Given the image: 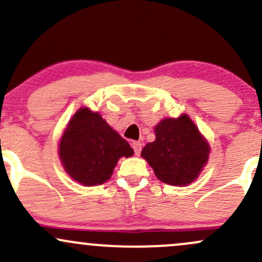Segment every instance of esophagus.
Listing matches in <instances>:
<instances>
[{"instance_id":"esophagus-1","label":"esophagus","mask_w":262,"mask_h":262,"mask_svg":"<svg viewBox=\"0 0 262 262\" xmlns=\"http://www.w3.org/2000/svg\"><path fill=\"white\" fill-rule=\"evenodd\" d=\"M132 148L134 149V154L139 155L142 151V143L140 142H132Z\"/></svg>"}]
</instances>
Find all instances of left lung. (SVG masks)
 I'll use <instances>...</instances> for the list:
<instances>
[{
  "mask_svg": "<svg viewBox=\"0 0 262 262\" xmlns=\"http://www.w3.org/2000/svg\"><path fill=\"white\" fill-rule=\"evenodd\" d=\"M209 151V144L190 118L182 116L155 126V140L143 148L142 157L163 183L188 185L208 162Z\"/></svg>",
  "mask_w": 262,
  "mask_h": 262,
  "instance_id": "left-lung-1",
  "label": "left lung"
}]
</instances>
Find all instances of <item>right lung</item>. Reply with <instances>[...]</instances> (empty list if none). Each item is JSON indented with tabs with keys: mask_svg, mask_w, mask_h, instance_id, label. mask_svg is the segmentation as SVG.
<instances>
[{
	"mask_svg": "<svg viewBox=\"0 0 262 262\" xmlns=\"http://www.w3.org/2000/svg\"><path fill=\"white\" fill-rule=\"evenodd\" d=\"M133 149L98 113L80 108L59 143V157L67 173L83 185H98L111 178L118 159Z\"/></svg>",
	"mask_w": 262,
	"mask_h": 262,
	"instance_id": "obj_1",
	"label": "right lung"
}]
</instances>
